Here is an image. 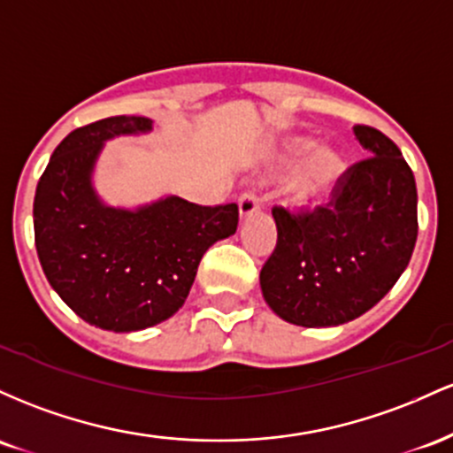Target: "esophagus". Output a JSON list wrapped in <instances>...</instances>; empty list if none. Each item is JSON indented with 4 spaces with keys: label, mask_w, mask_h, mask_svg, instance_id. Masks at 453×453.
<instances>
[{
    "label": "esophagus",
    "mask_w": 453,
    "mask_h": 453,
    "mask_svg": "<svg viewBox=\"0 0 453 453\" xmlns=\"http://www.w3.org/2000/svg\"><path fill=\"white\" fill-rule=\"evenodd\" d=\"M258 207H261V199H258V196H257V192H252V190L243 192L242 199H240V216H242V220H243V218L252 216V213L257 211Z\"/></svg>",
    "instance_id": "34e87169"
}]
</instances>
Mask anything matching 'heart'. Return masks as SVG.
I'll list each match as a JSON object with an SVG mask.
<instances>
[{
  "mask_svg": "<svg viewBox=\"0 0 453 453\" xmlns=\"http://www.w3.org/2000/svg\"><path fill=\"white\" fill-rule=\"evenodd\" d=\"M317 151V143L312 139H297L284 151L280 165L282 169H295L299 162H303L310 154ZM340 171H342V162L332 151H321L308 162L306 169L299 175L297 184H295L293 199L297 205H308L314 199L323 195L334 181L338 180Z\"/></svg>",
  "mask_w": 453,
  "mask_h": 453,
  "instance_id": "heart-1",
  "label": "heart"
}]
</instances>
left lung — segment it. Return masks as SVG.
<instances>
[{"instance_id": "obj_1", "label": "left lung", "mask_w": 453, "mask_h": 453, "mask_svg": "<svg viewBox=\"0 0 453 453\" xmlns=\"http://www.w3.org/2000/svg\"><path fill=\"white\" fill-rule=\"evenodd\" d=\"M368 158L355 162L327 205L273 207L278 242L261 269L267 306L293 325L334 327L362 317L391 291L418 242V188L398 145L355 126Z\"/></svg>"}]
</instances>
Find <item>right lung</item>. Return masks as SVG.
Returning a JSON list of instances; mask_svg holds the SVG:
<instances>
[{"mask_svg":"<svg viewBox=\"0 0 453 453\" xmlns=\"http://www.w3.org/2000/svg\"><path fill=\"white\" fill-rule=\"evenodd\" d=\"M150 130V117L139 115L73 130L35 188L34 233L44 276L83 321L109 332H139L171 319L207 248L240 222L235 203L203 207L165 196L119 210L100 201L91 173L104 141Z\"/></svg>","mask_w":453,"mask_h":453,"instance_id":"right-lung-1","label":"right lung"}]
</instances>
